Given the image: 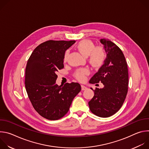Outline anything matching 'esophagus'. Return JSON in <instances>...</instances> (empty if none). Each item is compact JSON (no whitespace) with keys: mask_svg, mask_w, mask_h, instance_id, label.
I'll return each instance as SVG.
<instances>
[{"mask_svg":"<svg viewBox=\"0 0 149 149\" xmlns=\"http://www.w3.org/2000/svg\"><path fill=\"white\" fill-rule=\"evenodd\" d=\"M87 87L84 86H81V90H87Z\"/></svg>","mask_w":149,"mask_h":149,"instance_id":"1","label":"esophagus"}]
</instances>
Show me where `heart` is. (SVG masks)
I'll list each match as a JSON object with an SVG mask.
<instances>
[{"instance_id": "obj_1", "label": "heart", "mask_w": 149, "mask_h": 149, "mask_svg": "<svg viewBox=\"0 0 149 149\" xmlns=\"http://www.w3.org/2000/svg\"><path fill=\"white\" fill-rule=\"evenodd\" d=\"M78 51L84 56H88L90 64L94 68H100L103 65L107 58V53L101 47H95V44L91 40L85 39L80 41L77 45ZM68 52L66 51L63 55V61H66ZM88 71L86 69H81L77 71L74 75L79 81H84L85 77Z\"/></svg>"}]
</instances>
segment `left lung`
Segmentation results:
<instances>
[{"label":"left lung","instance_id":"obj_1","mask_svg":"<svg viewBox=\"0 0 149 149\" xmlns=\"http://www.w3.org/2000/svg\"><path fill=\"white\" fill-rule=\"evenodd\" d=\"M100 42L104 45L107 58L89 82H101L104 88H95L88 105L95 115L109 117L120 109L126 97L129 85L128 68L122 51L114 43L107 39H101Z\"/></svg>","mask_w":149,"mask_h":149}]
</instances>
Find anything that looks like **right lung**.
<instances>
[{
  "mask_svg": "<svg viewBox=\"0 0 149 149\" xmlns=\"http://www.w3.org/2000/svg\"><path fill=\"white\" fill-rule=\"evenodd\" d=\"M75 40H49L38 45L30 56L25 70V88L35 110L48 120H56L69 111L80 92L77 82L56 84V72L63 68V55Z\"/></svg>",
  "mask_w": 149,
  "mask_h": 149,
  "instance_id": "1",
  "label": "right lung"
}]
</instances>
